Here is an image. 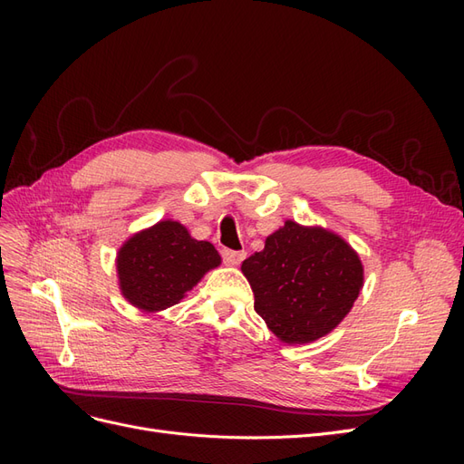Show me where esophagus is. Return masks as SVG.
<instances>
[{"instance_id":"obj_1","label":"esophagus","mask_w":464,"mask_h":464,"mask_svg":"<svg viewBox=\"0 0 464 464\" xmlns=\"http://www.w3.org/2000/svg\"><path fill=\"white\" fill-rule=\"evenodd\" d=\"M222 261L227 265H240L246 259V251H234V249H222L220 251Z\"/></svg>"}]
</instances>
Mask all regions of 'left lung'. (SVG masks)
<instances>
[{
  "mask_svg": "<svg viewBox=\"0 0 464 464\" xmlns=\"http://www.w3.org/2000/svg\"><path fill=\"white\" fill-rule=\"evenodd\" d=\"M256 312L283 343L304 344L331 333L358 298L360 257L336 234L288 220L242 263Z\"/></svg>",
  "mask_w": 464,
  "mask_h": 464,
  "instance_id": "8db88e82",
  "label": "left lung"
}]
</instances>
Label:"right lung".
<instances>
[{
  "label": "right lung",
  "instance_id": "obj_1",
  "mask_svg": "<svg viewBox=\"0 0 464 464\" xmlns=\"http://www.w3.org/2000/svg\"><path fill=\"white\" fill-rule=\"evenodd\" d=\"M217 265L220 256L213 244L193 240L179 222L162 220L120 249V288L139 310L160 312L178 304Z\"/></svg>",
  "mask_w": 464,
  "mask_h": 464
}]
</instances>
